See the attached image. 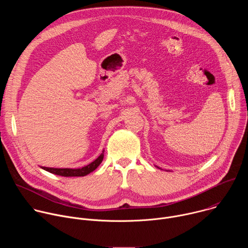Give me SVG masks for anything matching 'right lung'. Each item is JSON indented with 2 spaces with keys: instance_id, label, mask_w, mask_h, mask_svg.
<instances>
[{
  "instance_id": "1",
  "label": "right lung",
  "mask_w": 248,
  "mask_h": 248,
  "mask_svg": "<svg viewBox=\"0 0 248 248\" xmlns=\"http://www.w3.org/2000/svg\"><path fill=\"white\" fill-rule=\"evenodd\" d=\"M104 158V150L102 154L91 164L80 168V169H55V168H47V167H42V169L46 170L49 172L62 175V176H84L88 174L89 172L93 171L103 161Z\"/></svg>"
}]
</instances>
